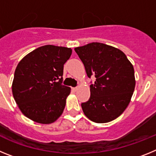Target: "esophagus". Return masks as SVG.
Listing matches in <instances>:
<instances>
[{"label":"esophagus","mask_w":156,"mask_h":156,"mask_svg":"<svg viewBox=\"0 0 156 156\" xmlns=\"http://www.w3.org/2000/svg\"><path fill=\"white\" fill-rule=\"evenodd\" d=\"M77 90V87H72V90L73 91H76Z\"/></svg>","instance_id":"esophagus-1"}]
</instances>
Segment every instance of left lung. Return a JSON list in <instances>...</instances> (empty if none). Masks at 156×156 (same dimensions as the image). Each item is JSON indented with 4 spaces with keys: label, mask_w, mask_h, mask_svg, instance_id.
<instances>
[{
    "label": "left lung",
    "mask_w": 156,
    "mask_h": 156,
    "mask_svg": "<svg viewBox=\"0 0 156 156\" xmlns=\"http://www.w3.org/2000/svg\"><path fill=\"white\" fill-rule=\"evenodd\" d=\"M89 78L90 97L81 107L88 119L104 123L116 119L129 105L135 87L134 69L122 51L93 42L75 48Z\"/></svg>",
    "instance_id": "8db88e82"
}]
</instances>
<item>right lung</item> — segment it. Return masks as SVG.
<instances>
[{
	"label": "right lung",
	"instance_id": "obj_1",
	"mask_svg": "<svg viewBox=\"0 0 156 156\" xmlns=\"http://www.w3.org/2000/svg\"><path fill=\"white\" fill-rule=\"evenodd\" d=\"M71 48L40 47L25 56L14 74L12 94L19 109L34 122L49 124L62 114L71 88L62 85Z\"/></svg>",
	"mask_w": 156,
	"mask_h": 156
}]
</instances>
